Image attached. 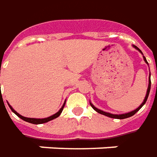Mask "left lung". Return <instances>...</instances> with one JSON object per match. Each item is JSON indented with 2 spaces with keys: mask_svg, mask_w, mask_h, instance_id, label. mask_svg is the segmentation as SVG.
Returning <instances> with one entry per match:
<instances>
[{
  "mask_svg": "<svg viewBox=\"0 0 157 157\" xmlns=\"http://www.w3.org/2000/svg\"><path fill=\"white\" fill-rule=\"evenodd\" d=\"M134 47L136 48L137 50H138L139 52H142L138 49V48L137 47V46H135V45H133ZM144 61H145L146 63H148V62H147V60H146V58L144 56ZM150 85H151V82H150V81H149V87H148V89H147V94H146V96H145V99L144 100V102L142 103L141 105H139V107H137V109L134 110V111H132V112H130V113H124V114H112V113H105V112H103V111H101V110L98 109V108H96L95 106H94V105H92L91 103H90V105H91V106L93 107V109H94L95 111H96L97 113H101V114H103L105 115V116H107V117H110V118H113V119H126V118H129V117H132V116H133V115L135 114L136 113H137V111H139V110L141 109V107L143 106V105L145 104L146 101H147V99H148V96H149V94H150Z\"/></svg>",
  "mask_w": 157,
  "mask_h": 157,
  "instance_id": "1",
  "label": "left lung"
}]
</instances>
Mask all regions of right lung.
I'll return each instance as SVG.
<instances>
[{"label":"right lung","instance_id":"obj_1","mask_svg":"<svg viewBox=\"0 0 157 157\" xmlns=\"http://www.w3.org/2000/svg\"><path fill=\"white\" fill-rule=\"evenodd\" d=\"M64 105H65V103L63 104V105L62 106V108H61V109L59 110L56 113H55L54 115H52V116H51V117H48V118H45V119H32V118H25V117H23V116H21L20 114H19L16 111H14V110L12 108L11 105L8 104V105H9V107L11 108L12 111H13V113H15L19 118H20L21 119H23V120H25V121H26V122H29V123L31 124H35L46 123V122H48V121H51V120H52V119L57 118V117L61 114V113L63 112V107H64Z\"/></svg>","mask_w":157,"mask_h":157}]
</instances>
